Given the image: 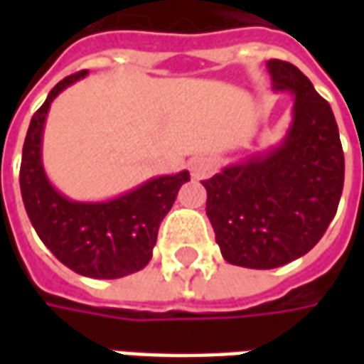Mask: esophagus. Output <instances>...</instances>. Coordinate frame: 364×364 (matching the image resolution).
I'll list each match as a JSON object with an SVG mask.
<instances>
[{"label":"esophagus","mask_w":364,"mask_h":364,"mask_svg":"<svg viewBox=\"0 0 364 364\" xmlns=\"http://www.w3.org/2000/svg\"><path fill=\"white\" fill-rule=\"evenodd\" d=\"M189 169L195 179H206L216 171V161L210 156H195L189 161Z\"/></svg>","instance_id":"1"}]
</instances>
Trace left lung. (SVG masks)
I'll use <instances>...</instances> for the list:
<instances>
[{
	"instance_id": "obj_1",
	"label": "left lung",
	"mask_w": 364,
	"mask_h": 364,
	"mask_svg": "<svg viewBox=\"0 0 364 364\" xmlns=\"http://www.w3.org/2000/svg\"><path fill=\"white\" fill-rule=\"evenodd\" d=\"M267 70L273 90L294 97L287 134L203 181L222 257L247 269L281 267L310 252L336 216L345 177L328 101L290 62L269 60Z\"/></svg>"
}]
</instances>
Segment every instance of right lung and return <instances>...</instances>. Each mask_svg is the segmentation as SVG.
I'll use <instances>...</instances> for the list:
<instances>
[{"mask_svg":"<svg viewBox=\"0 0 364 364\" xmlns=\"http://www.w3.org/2000/svg\"><path fill=\"white\" fill-rule=\"evenodd\" d=\"M87 70L54 85L33 114L21 159V195L28 220L43 244L66 267L91 279H120L148 265L164 220L189 171L159 175L124 195L101 203L64 197L48 181L43 166V132L52 101Z\"/></svg>","mask_w":364,"mask_h":364,"instance_id":"right-lung-1","label":"right lung"}]
</instances>
